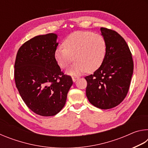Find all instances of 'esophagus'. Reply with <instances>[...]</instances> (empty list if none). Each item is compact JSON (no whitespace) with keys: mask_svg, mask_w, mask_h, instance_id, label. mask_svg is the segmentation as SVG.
Instances as JSON below:
<instances>
[{"mask_svg":"<svg viewBox=\"0 0 148 148\" xmlns=\"http://www.w3.org/2000/svg\"><path fill=\"white\" fill-rule=\"evenodd\" d=\"M72 80H73V82H75L77 79H78V76H72Z\"/></svg>","mask_w":148,"mask_h":148,"instance_id":"esophagus-1","label":"esophagus"}]
</instances>
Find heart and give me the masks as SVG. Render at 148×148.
Returning <instances> with one entry per match:
<instances>
[{
	"label": "heart",
	"instance_id": "heart-1",
	"mask_svg": "<svg viewBox=\"0 0 148 148\" xmlns=\"http://www.w3.org/2000/svg\"><path fill=\"white\" fill-rule=\"evenodd\" d=\"M62 45L64 47L55 51V58L62 69L76 60L69 71L71 74L96 71L106 55L107 42L104 36L91 31L74 32L65 38Z\"/></svg>",
	"mask_w": 148,
	"mask_h": 148
}]
</instances>
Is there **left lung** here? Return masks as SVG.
<instances>
[{"mask_svg":"<svg viewBox=\"0 0 148 148\" xmlns=\"http://www.w3.org/2000/svg\"><path fill=\"white\" fill-rule=\"evenodd\" d=\"M107 42L104 61L94 73L86 76V96L93 106L110 109L119 105L128 93L134 63L124 38L114 30L101 27Z\"/></svg>","mask_w":148,"mask_h":148,"instance_id":"obj_1","label":"left lung"}]
</instances>
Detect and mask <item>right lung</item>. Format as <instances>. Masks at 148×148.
<instances>
[{"mask_svg": "<svg viewBox=\"0 0 148 148\" xmlns=\"http://www.w3.org/2000/svg\"><path fill=\"white\" fill-rule=\"evenodd\" d=\"M53 33L38 35L22 45L16 55L14 78L22 99L42 116L58 114L66 103L73 82L55 58L58 43Z\"/></svg>", "mask_w": 148, "mask_h": 148, "instance_id": "1", "label": "right lung"}]
</instances>
